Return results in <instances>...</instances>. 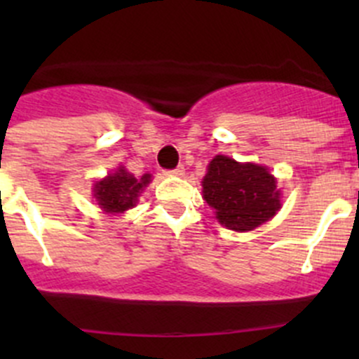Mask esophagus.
<instances>
[{
    "label": "esophagus",
    "instance_id": "esophagus-1",
    "mask_svg": "<svg viewBox=\"0 0 359 359\" xmlns=\"http://www.w3.org/2000/svg\"><path fill=\"white\" fill-rule=\"evenodd\" d=\"M168 173H172V175H184V166L179 165V166H177V168L170 170Z\"/></svg>",
    "mask_w": 359,
    "mask_h": 359
}]
</instances>
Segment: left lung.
<instances>
[{
  "instance_id": "1",
  "label": "left lung",
  "mask_w": 359,
  "mask_h": 359,
  "mask_svg": "<svg viewBox=\"0 0 359 359\" xmlns=\"http://www.w3.org/2000/svg\"><path fill=\"white\" fill-rule=\"evenodd\" d=\"M203 198L222 226L233 231H252L276 215L280 191L266 166L238 163L227 156L210 161L203 179Z\"/></svg>"
}]
</instances>
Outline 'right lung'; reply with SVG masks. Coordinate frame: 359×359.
<instances>
[{
  "label": "right lung",
  "mask_w": 359,
  "mask_h": 359,
  "mask_svg": "<svg viewBox=\"0 0 359 359\" xmlns=\"http://www.w3.org/2000/svg\"><path fill=\"white\" fill-rule=\"evenodd\" d=\"M149 182V173L142 175L140 179H135L125 168H119L116 173L95 184V189H93L95 194L93 196L97 198L104 212L123 213L135 206L140 191Z\"/></svg>",
  "instance_id": "obj_1"
}]
</instances>
